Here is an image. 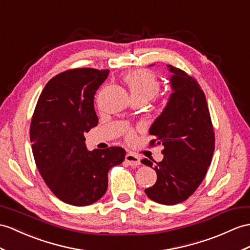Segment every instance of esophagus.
Wrapping results in <instances>:
<instances>
[{
	"label": "esophagus",
	"instance_id": "obj_1",
	"mask_svg": "<svg viewBox=\"0 0 250 250\" xmlns=\"http://www.w3.org/2000/svg\"><path fill=\"white\" fill-rule=\"evenodd\" d=\"M125 160L131 167H137V166H140V164H141V159H140V157L136 154H133V153L127 154L126 157H125Z\"/></svg>",
	"mask_w": 250,
	"mask_h": 250
}]
</instances>
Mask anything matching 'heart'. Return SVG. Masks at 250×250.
Segmentation results:
<instances>
[{"instance_id":"obj_1","label":"heart","mask_w":250,"mask_h":250,"mask_svg":"<svg viewBox=\"0 0 250 250\" xmlns=\"http://www.w3.org/2000/svg\"><path fill=\"white\" fill-rule=\"evenodd\" d=\"M124 82L133 100L148 101L153 99L160 90L159 79L148 70H137L127 73L124 76ZM129 136H132L131 133Z\"/></svg>"}]
</instances>
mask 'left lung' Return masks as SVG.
<instances>
[{
    "mask_svg": "<svg viewBox=\"0 0 250 250\" xmlns=\"http://www.w3.org/2000/svg\"><path fill=\"white\" fill-rule=\"evenodd\" d=\"M173 92L162 113L150 126V146L163 145V160L156 162V184L146 195L162 205L190 197L206 177L214 153L215 137L204 91L194 77L167 64ZM153 167L154 160L141 161Z\"/></svg>",
    "mask_w": 250,
    "mask_h": 250,
    "instance_id": "8db88e82",
    "label": "left lung"
}]
</instances>
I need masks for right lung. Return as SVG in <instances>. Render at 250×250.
I'll list each match as a JSON object with an SVG mask.
<instances>
[{"label": "right lung", "mask_w": 250, "mask_h": 250, "mask_svg": "<svg viewBox=\"0 0 250 250\" xmlns=\"http://www.w3.org/2000/svg\"><path fill=\"white\" fill-rule=\"evenodd\" d=\"M109 70L73 69L53 77L39 96L30 123L36 166L46 186L63 203L94 204L107 191L108 172L121 164L120 146L88 150L84 133L99 123L94 94Z\"/></svg>", "instance_id": "add662e5"}]
</instances>
